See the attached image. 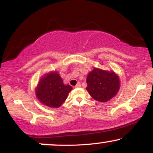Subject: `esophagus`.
<instances>
[{"label": "esophagus", "instance_id": "34e87169", "mask_svg": "<svg viewBox=\"0 0 153 153\" xmlns=\"http://www.w3.org/2000/svg\"><path fill=\"white\" fill-rule=\"evenodd\" d=\"M80 86H81V84H80V82H78V83L76 84V85H75V88H80Z\"/></svg>", "mask_w": 153, "mask_h": 153}]
</instances>
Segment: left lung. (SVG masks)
<instances>
[{
    "label": "left lung",
    "instance_id": "1",
    "mask_svg": "<svg viewBox=\"0 0 153 153\" xmlns=\"http://www.w3.org/2000/svg\"><path fill=\"white\" fill-rule=\"evenodd\" d=\"M86 90L93 99L106 102L117 94L120 88V80L114 71L94 68L88 75Z\"/></svg>",
    "mask_w": 153,
    "mask_h": 153
}]
</instances>
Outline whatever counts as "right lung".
I'll return each mask as SVG.
<instances>
[{"mask_svg":"<svg viewBox=\"0 0 153 153\" xmlns=\"http://www.w3.org/2000/svg\"><path fill=\"white\" fill-rule=\"evenodd\" d=\"M73 88L65 85L57 71H51L40 78L35 88L36 98L42 104L52 108H58L65 102Z\"/></svg>","mask_w":153,"mask_h":153,"instance_id":"obj_1","label":"right lung"}]
</instances>
